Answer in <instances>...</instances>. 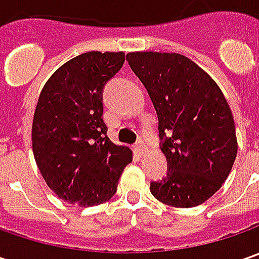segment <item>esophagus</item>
Wrapping results in <instances>:
<instances>
[{
    "label": "esophagus",
    "instance_id": "34e87169",
    "mask_svg": "<svg viewBox=\"0 0 259 259\" xmlns=\"http://www.w3.org/2000/svg\"><path fill=\"white\" fill-rule=\"evenodd\" d=\"M135 150H137V153H140V154H143L145 150H147V147H145V143L143 140H140L137 144H135Z\"/></svg>",
    "mask_w": 259,
    "mask_h": 259
}]
</instances>
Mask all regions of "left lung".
Masks as SVG:
<instances>
[{"mask_svg": "<svg viewBox=\"0 0 259 259\" xmlns=\"http://www.w3.org/2000/svg\"><path fill=\"white\" fill-rule=\"evenodd\" d=\"M126 60L153 101L167 158V176L151 182V194L174 207L203 203L222 187L238 153L234 116L222 91L179 53L134 52Z\"/></svg>", "mask_w": 259, "mask_h": 259, "instance_id": "1", "label": "left lung"}]
</instances>
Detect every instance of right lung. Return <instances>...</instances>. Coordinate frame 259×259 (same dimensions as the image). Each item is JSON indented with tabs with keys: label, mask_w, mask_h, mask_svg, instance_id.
Listing matches in <instances>:
<instances>
[{
	"label": "right lung",
	"mask_w": 259,
	"mask_h": 259,
	"mask_svg": "<svg viewBox=\"0 0 259 259\" xmlns=\"http://www.w3.org/2000/svg\"><path fill=\"white\" fill-rule=\"evenodd\" d=\"M125 62L122 52H89L70 59L46 82L35 106V163L62 200L94 206L109 200L133 151L114 144L104 122L102 92Z\"/></svg>",
	"instance_id": "add662e5"
}]
</instances>
